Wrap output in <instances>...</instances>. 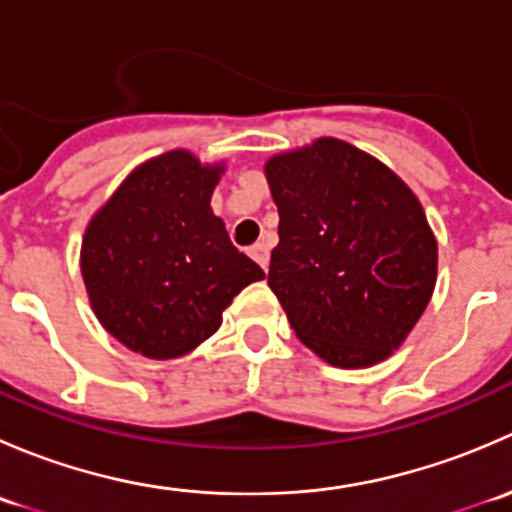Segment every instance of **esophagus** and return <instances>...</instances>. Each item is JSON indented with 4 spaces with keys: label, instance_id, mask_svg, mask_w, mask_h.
<instances>
[{
    "label": "esophagus",
    "instance_id": "obj_1",
    "mask_svg": "<svg viewBox=\"0 0 512 512\" xmlns=\"http://www.w3.org/2000/svg\"><path fill=\"white\" fill-rule=\"evenodd\" d=\"M250 255H252V260L262 267V270H267V265H270V247H267L265 242H257V245L250 250Z\"/></svg>",
    "mask_w": 512,
    "mask_h": 512
}]
</instances>
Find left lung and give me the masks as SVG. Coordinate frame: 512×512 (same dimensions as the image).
<instances>
[{"label": "left lung", "mask_w": 512, "mask_h": 512, "mask_svg": "<svg viewBox=\"0 0 512 512\" xmlns=\"http://www.w3.org/2000/svg\"><path fill=\"white\" fill-rule=\"evenodd\" d=\"M280 245L267 285L299 342L339 369L384 361L436 287L438 245L409 185L339 138L272 156Z\"/></svg>", "instance_id": "left-lung-1"}]
</instances>
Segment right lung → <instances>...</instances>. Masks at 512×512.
Wrapping results in <instances>:
<instances>
[{"mask_svg":"<svg viewBox=\"0 0 512 512\" xmlns=\"http://www.w3.org/2000/svg\"><path fill=\"white\" fill-rule=\"evenodd\" d=\"M223 170L180 148L146 160L86 227L81 275L91 307L131 352H193L218 332L232 297L265 277L210 208Z\"/></svg>","mask_w":512,"mask_h":512,"instance_id":"obj_1","label":"right lung"}]
</instances>
